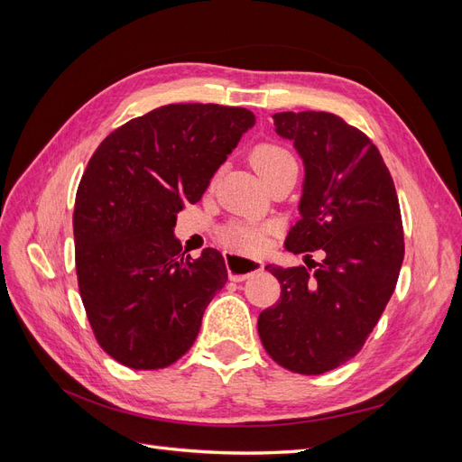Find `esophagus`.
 Listing matches in <instances>:
<instances>
[{"mask_svg":"<svg viewBox=\"0 0 462 462\" xmlns=\"http://www.w3.org/2000/svg\"><path fill=\"white\" fill-rule=\"evenodd\" d=\"M227 263V272L233 282H245L253 273L262 272L263 270V262L262 260H254V258H246V256H239V254H229L226 258Z\"/></svg>","mask_w":462,"mask_h":462,"instance_id":"esophagus-1","label":"esophagus"}]
</instances>
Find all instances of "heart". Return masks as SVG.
Returning <instances> with one entry per match:
<instances>
[{
	"label": "heart",
	"mask_w": 462,
	"mask_h": 462,
	"mask_svg": "<svg viewBox=\"0 0 462 462\" xmlns=\"http://www.w3.org/2000/svg\"><path fill=\"white\" fill-rule=\"evenodd\" d=\"M250 162H253L254 170L262 175V179L270 177L272 173L279 171L282 167L287 165H297L295 158L291 156V152L283 146H279L275 143H262L253 148L250 152ZM270 227L268 226H258V223H233V226L227 229V236L235 243L239 245L246 253H262V250L268 246L270 239Z\"/></svg>",
	"instance_id": "obj_1"
}]
</instances>
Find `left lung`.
<instances>
[{
    "label": "left lung",
    "instance_id": "left-lung-1",
    "mask_svg": "<svg viewBox=\"0 0 462 462\" xmlns=\"http://www.w3.org/2000/svg\"><path fill=\"white\" fill-rule=\"evenodd\" d=\"M273 125L304 163L300 219L285 248H321L326 258L314 272L265 265L282 297L258 316V333L279 366L316 375L360 351L393 295L404 256L401 209L382 153L365 133L326 111H283Z\"/></svg>",
    "mask_w": 462,
    "mask_h": 462
}]
</instances>
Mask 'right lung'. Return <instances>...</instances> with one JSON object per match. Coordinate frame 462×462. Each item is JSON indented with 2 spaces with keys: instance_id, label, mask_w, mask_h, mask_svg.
<instances>
[{
  "instance_id": "right-lung-1",
  "label": "right lung",
  "mask_w": 462,
  "mask_h": 462,
  "mask_svg": "<svg viewBox=\"0 0 462 462\" xmlns=\"http://www.w3.org/2000/svg\"><path fill=\"white\" fill-rule=\"evenodd\" d=\"M256 117L245 107L170 104L121 125L97 146L75 199V262L97 343L133 370L173 365L227 282L216 248L185 256L177 214Z\"/></svg>"
}]
</instances>
